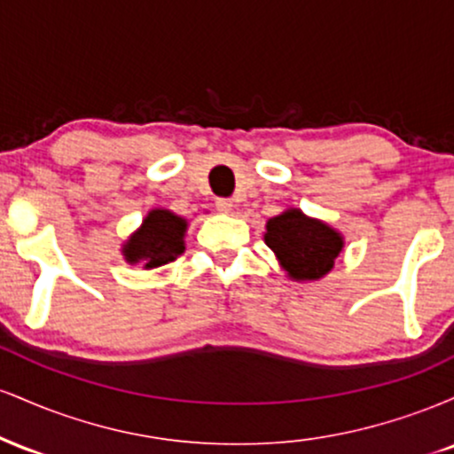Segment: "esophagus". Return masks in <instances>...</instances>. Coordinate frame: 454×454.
Returning <instances> with one entry per match:
<instances>
[{
    "label": "esophagus",
    "instance_id": "1",
    "mask_svg": "<svg viewBox=\"0 0 454 454\" xmlns=\"http://www.w3.org/2000/svg\"><path fill=\"white\" fill-rule=\"evenodd\" d=\"M215 209L220 213H231L232 211V200H231V198H217Z\"/></svg>",
    "mask_w": 454,
    "mask_h": 454
}]
</instances>
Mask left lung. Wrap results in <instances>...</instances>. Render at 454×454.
<instances>
[{
    "instance_id": "obj_1",
    "label": "left lung",
    "mask_w": 454,
    "mask_h": 454,
    "mask_svg": "<svg viewBox=\"0 0 454 454\" xmlns=\"http://www.w3.org/2000/svg\"><path fill=\"white\" fill-rule=\"evenodd\" d=\"M264 243L278 256L281 269L294 281H317L331 273L343 249V237L328 223L288 209L270 217Z\"/></svg>"
}]
</instances>
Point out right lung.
<instances>
[{"instance_id": "1", "label": "right lung", "mask_w": 454, "mask_h": 454, "mask_svg": "<svg viewBox=\"0 0 454 454\" xmlns=\"http://www.w3.org/2000/svg\"><path fill=\"white\" fill-rule=\"evenodd\" d=\"M187 222L168 209H153L123 245L129 264L143 262L145 269H158L184 254Z\"/></svg>"}]
</instances>
